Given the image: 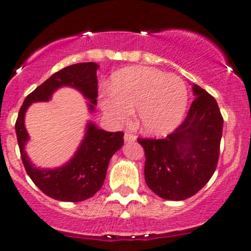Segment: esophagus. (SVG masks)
<instances>
[{
	"label": "esophagus",
	"mask_w": 251,
	"mask_h": 251,
	"mask_svg": "<svg viewBox=\"0 0 251 251\" xmlns=\"http://www.w3.org/2000/svg\"><path fill=\"white\" fill-rule=\"evenodd\" d=\"M124 140H125V143H133L137 140V137H135L134 134L127 133V132H126V133L124 134Z\"/></svg>",
	"instance_id": "1"
}]
</instances>
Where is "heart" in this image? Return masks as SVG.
Returning a JSON list of instances; mask_svg holds the SVG:
<instances>
[{
    "label": "heart",
    "mask_w": 251,
    "mask_h": 251,
    "mask_svg": "<svg viewBox=\"0 0 251 251\" xmlns=\"http://www.w3.org/2000/svg\"><path fill=\"white\" fill-rule=\"evenodd\" d=\"M111 94L100 100L105 116L116 125L128 123L137 107L144 133L163 137L183 120L188 88L179 76L150 67H128L114 74Z\"/></svg>",
    "instance_id": "b5f03b06"
}]
</instances>
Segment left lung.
I'll return each mask as SVG.
<instances>
[{"label": "left lung", "instance_id": "obj_1", "mask_svg": "<svg viewBox=\"0 0 251 251\" xmlns=\"http://www.w3.org/2000/svg\"><path fill=\"white\" fill-rule=\"evenodd\" d=\"M196 99L185 120L165 139H143L145 181L164 200L184 201L197 194L217 166L223 118L215 98L192 85Z\"/></svg>", "mask_w": 251, "mask_h": 251}]
</instances>
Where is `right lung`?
Returning <instances> with one entry per match:
<instances>
[{
    "mask_svg": "<svg viewBox=\"0 0 251 251\" xmlns=\"http://www.w3.org/2000/svg\"><path fill=\"white\" fill-rule=\"evenodd\" d=\"M98 68L96 62L75 63L62 68L34 89L20 108L15 131L22 163L34 184L54 200L81 201L96 195L105 180L109 159L124 145V133L103 131L88 122L82 142L67 163L55 169L36 168L25 152V144L29 140L25 126V112L31 103L50 101L56 89L72 87L88 100V109L93 113L98 98Z\"/></svg>",
    "mask_w": 251,
    "mask_h": 251,
    "instance_id": "right-lung-1",
    "label": "right lung"
}]
</instances>
